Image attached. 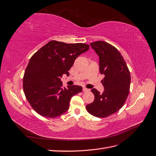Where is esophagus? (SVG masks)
Returning <instances> with one entry per match:
<instances>
[{"label":"esophagus","instance_id":"esophagus-1","mask_svg":"<svg viewBox=\"0 0 156 156\" xmlns=\"http://www.w3.org/2000/svg\"><path fill=\"white\" fill-rule=\"evenodd\" d=\"M83 92H88V91H90V90H89V89H88V88H85V87H83Z\"/></svg>","mask_w":156,"mask_h":156}]
</instances>
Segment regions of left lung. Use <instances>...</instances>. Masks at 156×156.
I'll return each mask as SVG.
<instances>
[{"mask_svg":"<svg viewBox=\"0 0 156 156\" xmlns=\"http://www.w3.org/2000/svg\"><path fill=\"white\" fill-rule=\"evenodd\" d=\"M100 58V72L105 75L101 81L104 92L91 90L94 101L86 106L92 115L105 118L114 114L124 105L128 96L131 76L125 60L114 46L103 41L90 44Z\"/></svg>","mask_w":156,"mask_h":156,"instance_id":"1","label":"left lung"}]
</instances>
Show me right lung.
<instances>
[{
  "instance_id": "right-lung-1",
  "label": "right lung",
  "mask_w": 156,
  "mask_h": 156,
  "mask_svg": "<svg viewBox=\"0 0 156 156\" xmlns=\"http://www.w3.org/2000/svg\"><path fill=\"white\" fill-rule=\"evenodd\" d=\"M89 45L50 41L32 56L23 76V90L30 105L45 118L60 116L69 109L72 97L82 92L81 86L62 88L60 78Z\"/></svg>"
}]
</instances>
